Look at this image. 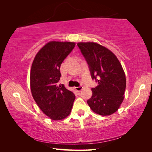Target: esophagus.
Here are the masks:
<instances>
[{"mask_svg":"<svg viewBox=\"0 0 152 152\" xmlns=\"http://www.w3.org/2000/svg\"><path fill=\"white\" fill-rule=\"evenodd\" d=\"M82 88H83V86H79L75 87V90L77 92H80V91H82Z\"/></svg>","mask_w":152,"mask_h":152,"instance_id":"34e87169","label":"esophagus"}]
</instances>
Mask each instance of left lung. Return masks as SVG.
<instances>
[{
    "label": "left lung",
    "instance_id": "8db88e82",
    "mask_svg": "<svg viewBox=\"0 0 152 152\" xmlns=\"http://www.w3.org/2000/svg\"><path fill=\"white\" fill-rule=\"evenodd\" d=\"M77 45L88 64L92 79L99 84L92 88V95L87 103L96 114H113L122 103L126 88L125 72L119 60L98 43H78Z\"/></svg>",
    "mask_w": 152,
    "mask_h": 152
}]
</instances>
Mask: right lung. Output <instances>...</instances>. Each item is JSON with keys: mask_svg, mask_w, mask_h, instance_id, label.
Instances as JSON below:
<instances>
[{"mask_svg": "<svg viewBox=\"0 0 152 152\" xmlns=\"http://www.w3.org/2000/svg\"><path fill=\"white\" fill-rule=\"evenodd\" d=\"M73 42H50L41 49L33 61L30 73L32 96L41 110L53 120L70 114L75 95L58 82L60 66L75 47Z\"/></svg>", "mask_w": 152, "mask_h": 152, "instance_id": "add662e5", "label": "right lung"}]
</instances>
